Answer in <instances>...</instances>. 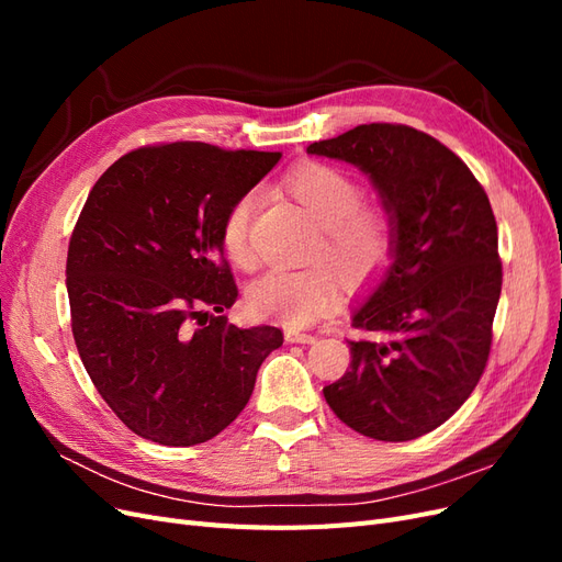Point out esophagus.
<instances>
[{
  "mask_svg": "<svg viewBox=\"0 0 562 562\" xmlns=\"http://www.w3.org/2000/svg\"><path fill=\"white\" fill-rule=\"evenodd\" d=\"M285 342H300V345H314L316 335L300 333V330H285Z\"/></svg>",
  "mask_w": 562,
  "mask_h": 562,
  "instance_id": "1",
  "label": "esophagus"
}]
</instances>
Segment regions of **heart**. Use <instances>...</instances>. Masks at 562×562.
I'll return each mask as SVG.
<instances>
[{"mask_svg":"<svg viewBox=\"0 0 562 562\" xmlns=\"http://www.w3.org/2000/svg\"><path fill=\"white\" fill-rule=\"evenodd\" d=\"M288 192L321 225L316 258L328 260L351 281H368L384 269L394 252V227L386 211L363 203V187L353 176L330 164H304L285 178ZM258 209V192L236 199L225 220L220 241L227 258L241 269L255 265L250 223ZM339 304V285L326 267L274 269L248 291V310L291 328H304Z\"/></svg>","mask_w":562,"mask_h":562,"instance_id":"b5f03b06","label":"heart"}]
</instances>
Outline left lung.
Listing matches in <instances>:
<instances>
[{
    "mask_svg": "<svg viewBox=\"0 0 562 562\" xmlns=\"http://www.w3.org/2000/svg\"><path fill=\"white\" fill-rule=\"evenodd\" d=\"M359 166L382 196L394 252L353 310L349 370L323 389L368 438L403 443L450 419L479 384L502 293L497 223L469 166L431 135L361 124L307 147Z\"/></svg>",
    "mask_w": 562,
    "mask_h": 562,
    "instance_id": "obj_1",
    "label": "left lung"
}]
</instances>
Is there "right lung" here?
<instances>
[{
	"label": "right lung",
	"mask_w": 562,
	"mask_h": 562,
	"mask_svg": "<svg viewBox=\"0 0 562 562\" xmlns=\"http://www.w3.org/2000/svg\"><path fill=\"white\" fill-rule=\"evenodd\" d=\"M279 159L149 145L116 159L89 192L65 267L72 335L98 394L133 434L171 448L206 443L239 417L262 361L283 345L274 326L217 316L239 295L223 220Z\"/></svg>",
	"instance_id": "right-lung-1"
}]
</instances>
